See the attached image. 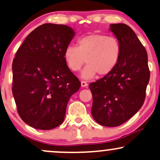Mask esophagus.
Instances as JSON below:
<instances>
[{
	"label": "esophagus",
	"instance_id": "esophagus-1",
	"mask_svg": "<svg viewBox=\"0 0 160 160\" xmlns=\"http://www.w3.org/2000/svg\"><path fill=\"white\" fill-rule=\"evenodd\" d=\"M88 86V83L86 82V81H83V80H82L81 81V86L82 87H86V86Z\"/></svg>",
	"mask_w": 160,
	"mask_h": 160
}]
</instances>
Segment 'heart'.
Segmentation results:
<instances>
[{
	"label": "heart",
	"mask_w": 160,
	"mask_h": 160,
	"mask_svg": "<svg viewBox=\"0 0 160 160\" xmlns=\"http://www.w3.org/2000/svg\"><path fill=\"white\" fill-rule=\"evenodd\" d=\"M122 54V45L115 36L99 33L82 36L78 39L77 47L68 45L64 51V59L72 72L80 71L85 62L87 65L82 71V78H93L96 74L108 75L118 65Z\"/></svg>",
	"instance_id": "b5f03b06"
}]
</instances>
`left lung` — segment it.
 Masks as SVG:
<instances>
[{
	"instance_id": "8db88e82",
	"label": "left lung",
	"mask_w": 160,
	"mask_h": 160,
	"mask_svg": "<svg viewBox=\"0 0 160 160\" xmlns=\"http://www.w3.org/2000/svg\"><path fill=\"white\" fill-rule=\"evenodd\" d=\"M110 30L122 45L120 59L112 72L88 86L94 119L102 126L118 127L143 105L150 70L147 51L133 30L125 24H112Z\"/></svg>"
}]
</instances>
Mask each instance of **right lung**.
<instances>
[{"label": "right lung", "instance_id": "1", "mask_svg": "<svg viewBox=\"0 0 160 160\" xmlns=\"http://www.w3.org/2000/svg\"><path fill=\"white\" fill-rule=\"evenodd\" d=\"M74 36L66 25L44 24L27 36L16 52L12 95L19 116L32 128L46 130L59 126L71 96L80 87L64 59Z\"/></svg>", "mask_w": 160, "mask_h": 160}]
</instances>
